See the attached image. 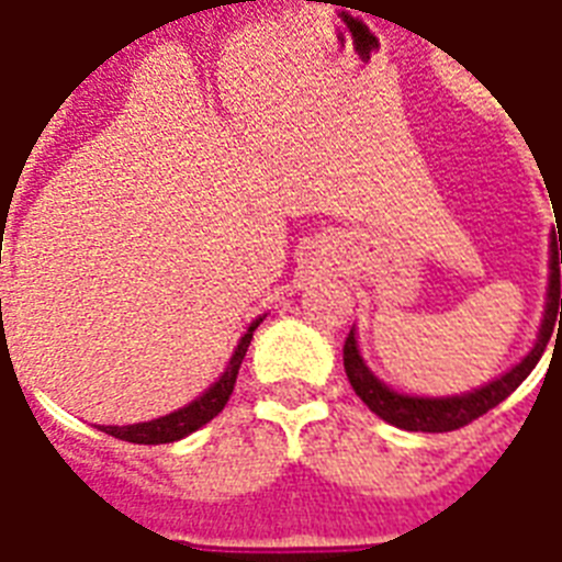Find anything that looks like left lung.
<instances>
[{"mask_svg":"<svg viewBox=\"0 0 562 562\" xmlns=\"http://www.w3.org/2000/svg\"><path fill=\"white\" fill-rule=\"evenodd\" d=\"M560 263H562V237L560 249L557 240L551 243V278H548V304H546V319L539 328L537 346L528 351V358L521 360L519 367H513L507 375L495 378L493 384L481 386L475 393L467 395H451V398H413V395L393 393L390 386H384L367 363L360 360L358 340H355V330L346 337L342 346V367L349 375L355 393L363 398L369 411L381 416L384 422L395 425L404 430H422V434H442V430H458L469 422H475L477 416H484L486 411H493L495 404H502L516 386L530 375V369L537 367L542 351H546L548 340H551V330L562 328V295H560ZM561 319L557 321L555 316Z\"/></svg>","mask_w":562,"mask_h":562,"instance_id":"obj_1","label":"left lung"}]
</instances>
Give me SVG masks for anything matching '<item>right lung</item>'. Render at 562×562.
Here are the masks:
<instances>
[{
	"label": "right lung",
	"instance_id": "add662e5",
	"mask_svg": "<svg viewBox=\"0 0 562 562\" xmlns=\"http://www.w3.org/2000/svg\"><path fill=\"white\" fill-rule=\"evenodd\" d=\"M260 322L263 319L251 322V328L246 330V337H243L237 351H234L228 369L222 372L220 381H216L202 398H195L193 404H187V407L169 413V416H160V419L137 422V425H102L104 434H111V437L116 439H125V442H137V446H160V442H176V439L187 437V434H193V430H199L202 425H207L216 413H222V407L228 404V398H232L234 384H237V372H240L243 358H246V351H249L251 334H255V328H258Z\"/></svg>",
	"mask_w": 562,
	"mask_h": 562
}]
</instances>
